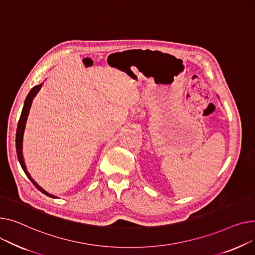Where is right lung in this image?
Wrapping results in <instances>:
<instances>
[{
	"mask_svg": "<svg viewBox=\"0 0 255 255\" xmlns=\"http://www.w3.org/2000/svg\"><path fill=\"white\" fill-rule=\"evenodd\" d=\"M41 88V84L38 85V86H35L31 92H29V94L27 95L26 99H25V102H24V105H23V108H22V111H21V115H20V118H19V122H18V126H17V130H16V139H15V142H16V153H17V157H18V160L20 162V166L22 168V170L24 171L25 175L27 176V178L29 179V180L32 181V183L43 193L47 194V196L49 197H52L51 194H48L46 191H45L44 189H42L34 180L32 179V177L29 176V174L27 173L26 171V168H25V164H24V160H23V156H22V138H23V131H24V128H25V123H26V118H27V115H28V111L29 109H31V105L33 103V100L34 98L37 96V94L39 93Z\"/></svg>",
	"mask_w": 255,
	"mask_h": 255,
	"instance_id": "1",
	"label": "right lung"
}]
</instances>
